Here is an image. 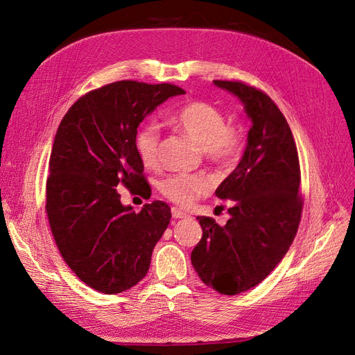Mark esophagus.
Listing matches in <instances>:
<instances>
[{"instance_id": "obj_1", "label": "esophagus", "mask_w": 355, "mask_h": 355, "mask_svg": "<svg viewBox=\"0 0 355 355\" xmlns=\"http://www.w3.org/2000/svg\"><path fill=\"white\" fill-rule=\"evenodd\" d=\"M171 214H173V218H174V219H182V218L187 216V214L182 212L181 209H178V207H173V209H171Z\"/></svg>"}]
</instances>
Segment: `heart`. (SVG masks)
Returning a JSON list of instances; mask_svg holds the SVG:
<instances>
[{"label":"heart","instance_id":"heart-1","mask_svg":"<svg viewBox=\"0 0 355 355\" xmlns=\"http://www.w3.org/2000/svg\"><path fill=\"white\" fill-rule=\"evenodd\" d=\"M173 124L205 149L209 159L230 165L241 150V137L228 127L227 118L215 105L205 101L187 102L171 116ZM136 152L143 165L153 166L159 148V127L149 121L139 127L135 136ZM212 178L205 174H177L161 182L166 199L181 206H190L211 191Z\"/></svg>","mask_w":355,"mask_h":355}]
</instances>
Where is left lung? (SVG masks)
<instances>
[{
	"mask_svg": "<svg viewBox=\"0 0 355 355\" xmlns=\"http://www.w3.org/2000/svg\"><path fill=\"white\" fill-rule=\"evenodd\" d=\"M237 96L252 121L240 164L215 194L232 200L224 227L199 216L203 235L191 252L199 278L237 295L263 281L286 254L301 219L300 162L285 116L263 92L241 82L214 80Z\"/></svg>",
	"mask_w": 355,
	"mask_h": 355,
	"instance_id": "obj_1",
	"label": "left lung"
}]
</instances>
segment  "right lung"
I'll return each instance as SVG.
<instances>
[{
  "label": "right lung",
  "mask_w": 355,
  "mask_h": 355,
  "mask_svg": "<svg viewBox=\"0 0 355 355\" xmlns=\"http://www.w3.org/2000/svg\"><path fill=\"white\" fill-rule=\"evenodd\" d=\"M178 86L115 82L82 96L64 115L49 157L46 214L65 263L94 290L118 294L149 270L171 209L146 203L139 214L121 203L123 184L146 196L135 136L140 123ZM150 198V194H149Z\"/></svg>",
  "instance_id": "1"
}]
</instances>
